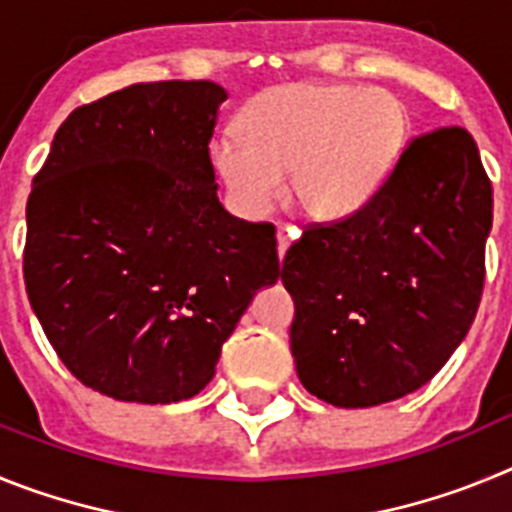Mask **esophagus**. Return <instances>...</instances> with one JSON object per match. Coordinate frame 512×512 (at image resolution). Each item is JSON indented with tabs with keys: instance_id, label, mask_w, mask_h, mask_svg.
I'll return each mask as SVG.
<instances>
[{
	"instance_id": "obj_1",
	"label": "esophagus",
	"mask_w": 512,
	"mask_h": 512,
	"mask_svg": "<svg viewBox=\"0 0 512 512\" xmlns=\"http://www.w3.org/2000/svg\"><path fill=\"white\" fill-rule=\"evenodd\" d=\"M297 235L295 228H279L277 230V251H279V259H284V253H287L289 243H292V238Z\"/></svg>"
}]
</instances>
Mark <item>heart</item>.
I'll list each match as a JSON object with an SVG mask.
<instances>
[{
  "label": "heart",
  "mask_w": 512,
  "mask_h": 512,
  "mask_svg": "<svg viewBox=\"0 0 512 512\" xmlns=\"http://www.w3.org/2000/svg\"><path fill=\"white\" fill-rule=\"evenodd\" d=\"M408 107L384 89L295 81L266 89L241 115V135L212 143V166L246 217L289 197L315 220H346L382 192L408 146Z\"/></svg>",
  "instance_id": "heart-1"
}]
</instances>
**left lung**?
Here are the masks:
<instances>
[{
  "mask_svg": "<svg viewBox=\"0 0 512 512\" xmlns=\"http://www.w3.org/2000/svg\"><path fill=\"white\" fill-rule=\"evenodd\" d=\"M490 228L492 184L464 128L413 138L364 210L307 225L282 266L305 390L374 408L431 382L474 323Z\"/></svg>",
  "mask_w": 512,
  "mask_h": 512,
  "instance_id": "1",
  "label": "left lung"
}]
</instances>
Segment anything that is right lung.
<instances>
[{
  "mask_svg": "<svg viewBox=\"0 0 512 512\" xmlns=\"http://www.w3.org/2000/svg\"><path fill=\"white\" fill-rule=\"evenodd\" d=\"M215 81H151L66 117L27 197L25 287L81 384L122 402L189 400L256 289L277 230L217 200Z\"/></svg>",
  "mask_w": 512,
  "mask_h": 512,
  "instance_id": "add662e5",
  "label": "right lung"
}]
</instances>
